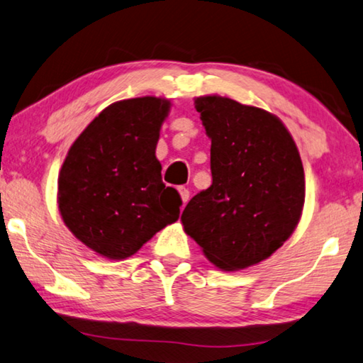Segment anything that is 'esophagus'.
I'll return each instance as SVG.
<instances>
[{
  "mask_svg": "<svg viewBox=\"0 0 363 363\" xmlns=\"http://www.w3.org/2000/svg\"><path fill=\"white\" fill-rule=\"evenodd\" d=\"M177 191H179V194H181V200H182V203L186 205V203L189 202V199H191V192H189V189H187V187H184V186L177 187Z\"/></svg>",
  "mask_w": 363,
  "mask_h": 363,
  "instance_id": "obj_1",
  "label": "esophagus"
}]
</instances>
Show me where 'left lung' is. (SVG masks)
<instances>
[{"mask_svg":"<svg viewBox=\"0 0 363 363\" xmlns=\"http://www.w3.org/2000/svg\"><path fill=\"white\" fill-rule=\"evenodd\" d=\"M211 139V186L182 211L184 231L226 272L260 263L294 233L306 200L301 155L274 114L211 95L195 100Z\"/></svg>","mask_w":363,"mask_h":363,"instance_id":"8db88e82","label":"left lung"}]
</instances>
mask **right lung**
<instances>
[{
	"label": "right lung",
	"mask_w": 363,
	"mask_h": 363,
	"mask_svg": "<svg viewBox=\"0 0 363 363\" xmlns=\"http://www.w3.org/2000/svg\"><path fill=\"white\" fill-rule=\"evenodd\" d=\"M171 103L155 96L103 109L69 148L57 205L71 233L101 257L123 260L179 218L182 200L155 157Z\"/></svg>",
	"instance_id": "add662e5"
}]
</instances>
